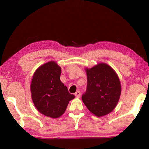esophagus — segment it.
I'll list each match as a JSON object with an SVG mask.
<instances>
[{
  "label": "esophagus",
  "mask_w": 149,
  "mask_h": 149,
  "mask_svg": "<svg viewBox=\"0 0 149 149\" xmlns=\"http://www.w3.org/2000/svg\"><path fill=\"white\" fill-rule=\"evenodd\" d=\"M75 96L77 98H79L81 97V93L80 91H77V92L75 93Z\"/></svg>",
  "instance_id": "1"
}]
</instances>
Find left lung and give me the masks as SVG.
Returning a JSON list of instances; mask_svg holds the SVG:
<instances>
[{
  "mask_svg": "<svg viewBox=\"0 0 149 149\" xmlns=\"http://www.w3.org/2000/svg\"><path fill=\"white\" fill-rule=\"evenodd\" d=\"M87 76V90L82 100L91 112L101 117L114 110L121 95L118 75L106 63H99L91 68H85Z\"/></svg>",
  "mask_w": 149,
  "mask_h": 149,
  "instance_id": "1",
  "label": "left lung"
}]
</instances>
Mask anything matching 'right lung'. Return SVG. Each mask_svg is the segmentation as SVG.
<instances>
[{"label": "right lung", "instance_id": "right-lung-1", "mask_svg": "<svg viewBox=\"0 0 149 149\" xmlns=\"http://www.w3.org/2000/svg\"><path fill=\"white\" fill-rule=\"evenodd\" d=\"M61 68L55 61L41 65L33 75L30 89L37 110L46 116L58 118L65 112L75 96L60 81Z\"/></svg>", "mask_w": 149, "mask_h": 149}]
</instances>
